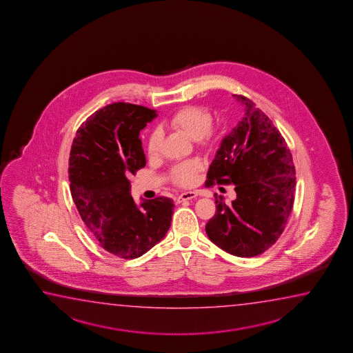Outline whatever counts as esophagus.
<instances>
[{
	"label": "esophagus",
	"mask_w": 353,
	"mask_h": 353,
	"mask_svg": "<svg viewBox=\"0 0 353 353\" xmlns=\"http://www.w3.org/2000/svg\"><path fill=\"white\" fill-rule=\"evenodd\" d=\"M196 196H198V193H196V192H185V193H182V194L177 198V201H190V199L196 198Z\"/></svg>",
	"instance_id": "esophagus-1"
}]
</instances>
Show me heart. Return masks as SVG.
I'll list each match as a JSON object with an SVG mask.
<instances>
[{
  "instance_id": "obj_1",
  "label": "heart",
  "mask_w": 353,
  "mask_h": 353,
  "mask_svg": "<svg viewBox=\"0 0 353 353\" xmlns=\"http://www.w3.org/2000/svg\"><path fill=\"white\" fill-rule=\"evenodd\" d=\"M170 125L176 130L183 132L190 139L201 141L203 145H212L215 133L212 130V116L209 110L201 106H185L176 111L170 117ZM163 141V133L160 130H154L148 138L147 150L150 157L157 155L160 150ZM203 165L199 160H188L185 163H177L171 168V179L174 185L181 187H190L194 185L196 174L201 171Z\"/></svg>"
}]
</instances>
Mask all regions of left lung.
<instances>
[{
	"label": "left lung",
	"instance_id": "obj_1",
	"mask_svg": "<svg viewBox=\"0 0 353 353\" xmlns=\"http://www.w3.org/2000/svg\"><path fill=\"white\" fill-rule=\"evenodd\" d=\"M239 125L223 138L208 171L206 185H234L237 198H215L216 214L208 237L230 254L250 258L269 250L281 236L292 210L296 170L292 154L272 121L243 95Z\"/></svg>",
	"mask_w": 353,
	"mask_h": 353
}]
</instances>
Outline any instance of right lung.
<instances>
[{"label": "right lung", "instance_id": "add662e5", "mask_svg": "<svg viewBox=\"0 0 353 353\" xmlns=\"http://www.w3.org/2000/svg\"><path fill=\"white\" fill-rule=\"evenodd\" d=\"M155 110L114 103L95 111L77 130L70 154L73 201L88 230L111 254L134 259L168 234L174 201L157 196L137 205L130 177L145 166L139 133Z\"/></svg>", "mask_w": 353, "mask_h": 353}]
</instances>
